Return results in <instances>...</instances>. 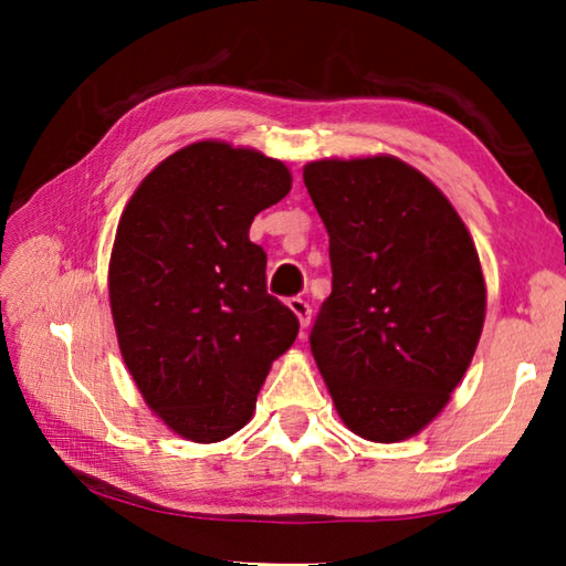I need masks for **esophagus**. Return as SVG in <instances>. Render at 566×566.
<instances>
[{"label":"esophagus","mask_w":566,"mask_h":566,"mask_svg":"<svg viewBox=\"0 0 566 566\" xmlns=\"http://www.w3.org/2000/svg\"><path fill=\"white\" fill-rule=\"evenodd\" d=\"M290 310L296 314V319H300L302 327H306V324H310V319H312V306H310V302L302 300V296H292V300H290Z\"/></svg>","instance_id":"obj_1"}]
</instances>
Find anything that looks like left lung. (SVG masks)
<instances>
[{"label": "left lung", "mask_w": 566, "mask_h": 566, "mask_svg": "<svg viewBox=\"0 0 566 566\" xmlns=\"http://www.w3.org/2000/svg\"><path fill=\"white\" fill-rule=\"evenodd\" d=\"M304 185L332 262L312 354L344 424L399 442L442 411L474 357L486 306L474 242L442 191L395 157L312 161Z\"/></svg>", "instance_id": "8db88e82"}]
</instances>
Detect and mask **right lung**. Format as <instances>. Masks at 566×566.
Instances as JSON below:
<instances>
[{"label":"right lung","instance_id":"add662e5","mask_svg":"<svg viewBox=\"0 0 566 566\" xmlns=\"http://www.w3.org/2000/svg\"><path fill=\"white\" fill-rule=\"evenodd\" d=\"M290 189L282 161L197 142L149 171L119 219L109 300L122 357L147 405L191 442L247 424L300 332L249 242L252 219Z\"/></svg>","mask_w":566,"mask_h":566}]
</instances>
